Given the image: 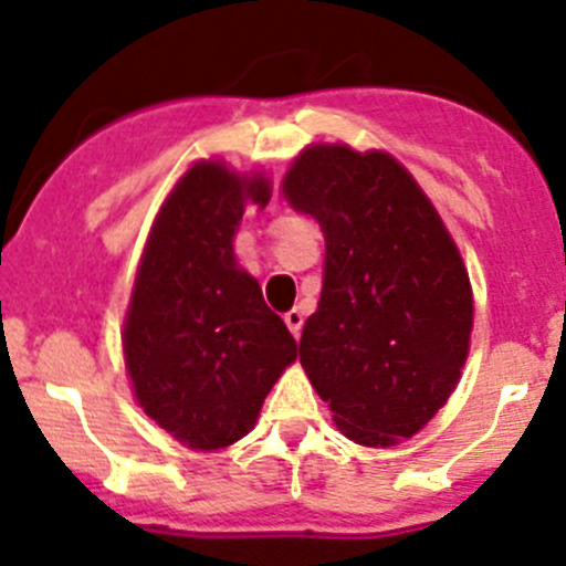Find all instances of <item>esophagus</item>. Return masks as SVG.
Returning a JSON list of instances; mask_svg holds the SVG:
<instances>
[{
    "instance_id": "34e87169",
    "label": "esophagus",
    "mask_w": 566,
    "mask_h": 566,
    "mask_svg": "<svg viewBox=\"0 0 566 566\" xmlns=\"http://www.w3.org/2000/svg\"><path fill=\"white\" fill-rule=\"evenodd\" d=\"M284 324H287V329L293 332V337H298L301 326H304V313H301L298 307H293L290 313H284Z\"/></svg>"
}]
</instances>
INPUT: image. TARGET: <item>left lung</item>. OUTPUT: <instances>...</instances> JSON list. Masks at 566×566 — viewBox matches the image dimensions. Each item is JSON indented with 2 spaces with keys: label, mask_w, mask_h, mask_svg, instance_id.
<instances>
[{
  "label": "left lung",
  "mask_w": 566,
  "mask_h": 566,
  "mask_svg": "<svg viewBox=\"0 0 566 566\" xmlns=\"http://www.w3.org/2000/svg\"><path fill=\"white\" fill-rule=\"evenodd\" d=\"M284 198L326 237L301 366L352 441L410 438L450 399L467 363L472 287L455 242L388 153L310 147L284 178Z\"/></svg>",
  "instance_id": "1"
}]
</instances>
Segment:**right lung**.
Listing matches in <instances>:
<instances>
[{
	"instance_id": "obj_1",
	"label": "right lung",
	"mask_w": 566,
	"mask_h": 566,
	"mask_svg": "<svg viewBox=\"0 0 566 566\" xmlns=\"http://www.w3.org/2000/svg\"><path fill=\"white\" fill-rule=\"evenodd\" d=\"M265 178L200 161L164 203L125 318V363L145 413L192 450H223L256 421L298 343L234 262L245 203Z\"/></svg>"
}]
</instances>
